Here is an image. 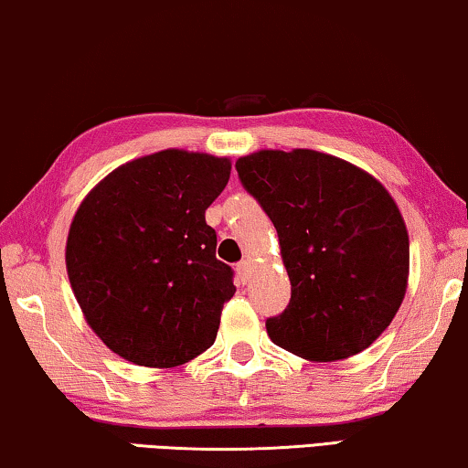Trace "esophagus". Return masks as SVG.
Instances as JSON below:
<instances>
[{
	"label": "esophagus",
	"instance_id": "esophagus-1",
	"mask_svg": "<svg viewBox=\"0 0 468 468\" xmlns=\"http://www.w3.org/2000/svg\"><path fill=\"white\" fill-rule=\"evenodd\" d=\"M237 273H239L241 282H248L250 280V273H252V261L243 259L239 265H237Z\"/></svg>",
	"mask_w": 468,
	"mask_h": 468
}]
</instances>
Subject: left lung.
Segmentation results:
<instances>
[{
  "label": "left lung",
  "instance_id": "8db88e82",
  "mask_svg": "<svg viewBox=\"0 0 468 468\" xmlns=\"http://www.w3.org/2000/svg\"><path fill=\"white\" fill-rule=\"evenodd\" d=\"M280 237L291 303L267 318L275 346L314 363L367 350L407 291L410 237L390 193L315 150H261L235 163Z\"/></svg>",
  "mask_w": 468,
  "mask_h": 468
}]
</instances>
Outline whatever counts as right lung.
<instances>
[{
    "instance_id": "1",
    "label": "right lung",
    "mask_w": 468,
    "mask_h": 468,
    "mask_svg": "<svg viewBox=\"0 0 468 468\" xmlns=\"http://www.w3.org/2000/svg\"><path fill=\"white\" fill-rule=\"evenodd\" d=\"M229 176V159L161 150L112 171L78 207L65 248L71 291L129 363L177 367L214 344L235 286L206 209Z\"/></svg>"
}]
</instances>
